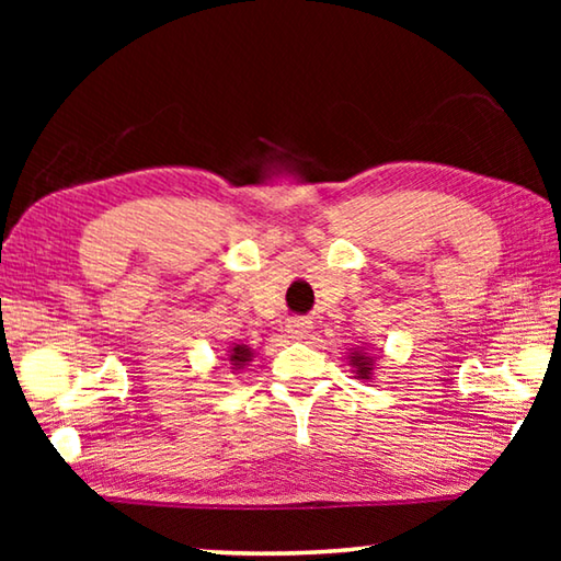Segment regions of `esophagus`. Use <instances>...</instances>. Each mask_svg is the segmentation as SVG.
Listing matches in <instances>:
<instances>
[{
    "instance_id": "esophagus-1",
    "label": "esophagus",
    "mask_w": 561,
    "mask_h": 561,
    "mask_svg": "<svg viewBox=\"0 0 561 561\" xmlns=\"http://www.w3.org/2000/svg\"><path fill=\"white\" fill-rule=\"evenodd\" d=\"M287 329H289V334L294 339H307L309 331H311V321L304 319V317H294V319H289Z\"/></svg>"
}]
</instances>
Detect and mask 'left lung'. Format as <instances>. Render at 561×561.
<instances>
[{"label":"left lung","instance_id":"8db88e82","mask_svg":"<svg viewBox=\"0 0 561 561\" xmlns=\"http://www.w3.org/2000/svg\"><path fill=\"white\" fill-rule=\"evenodd\" d=\"M354 366H358L360 368V376H368V368H371V360H366L364 356H360V354H356L354 356Z\"/></svg>","mask_w":561,"mask_h":561}]
</instances>
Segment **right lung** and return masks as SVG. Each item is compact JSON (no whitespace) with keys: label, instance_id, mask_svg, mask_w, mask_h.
I'll return each instance as SVG.
<instances>
[{"label":"right lung","instance_id":"obj_1","mask_svg":"<svg viewBox=\"0 0 561 561\" xmlns=\"http://www.w3.org/2000/svg\"><path fill=\"white\" fill-rule=\"evenodd\" d=\"M230 360L234 366H240V364H244V360H250V348H244V346H237V348H232V356H230Z\"/></svg>","mask_w":561,"mask_h":561}]
</instances>
